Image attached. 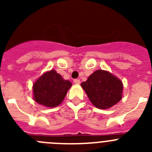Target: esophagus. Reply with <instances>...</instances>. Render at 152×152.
I'll return each mask as SVG.
<instances>
[{
  "label": "esophagus",
  "instance_id": "34e87169",
  "mask_svg": "<svg viewBox=\"0 0 152 152\" xmlns=\"http://www.w3.org/2000/svg\"><path fill=\"white\" fill-rule=\"evenodd\" d=\"M74 83L76 84H79L80 83V80H79V79H75V80H74Z\"/></svg>",
  "mask_w": 152,
  "mask_h": 152
}]
</instances>
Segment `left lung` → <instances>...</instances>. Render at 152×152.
Listing matches in <instances>:
<instances>
[{
    "instance_id": "left-lung-1",
    "label": "left lung",
    "mask_w": 152,
    "mask_h": 152,
    "mask_svg": "<svg viewBox=\"0 0 152 152\" xmlns=\"http://www.w3.org/2000/svg\"><path fill=\"white\" fill-rule=\"evenodd\" d=\"M80 85L91 103L99 109L110 108L122 99L123 83L107 71L96 70Z\"/></svg>"
}]
</instances>
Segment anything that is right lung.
Instances as JSON below:
<instances>
[{
    "label": "right lung",
    "mask_w": 152,
    "mask_h": 152,
    "mask_svg": "<svg viewBox=\"0 0 152 152\" xmlns=\"http://www.w3.org/2000/svg\"><path fill=\"white\" fill-rule=\"evenodd\" d=\"M72 87L69 80H64L55 70L42 75L33 84L35 101L46 107H56L64 100Z\"/></svg>",
    "instance_id": "right-lung-1"
}]
</instances>
